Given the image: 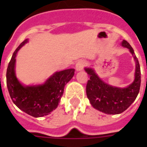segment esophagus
I'll return each mask as SVG.
<instances>
[{"label": "esophagus", "instance_id": "esophagus-1", "mask_svg": "<svg viewBox=\"0 0 147 147\" xmlns=\"http://www.w3.org/2000/svg\"><path fill=\"white\" fill-rule=\"evenodd\" d=\"M84 66H85V62L82 61V60H79L77 62V63L76 64V69L77 71H82L84 69Z\"/></svg>", "mask_w": 147, "mask_h": 147}]
</instances>
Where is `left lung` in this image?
Wrapping results in <instances>:
<instances>
[{
  "mask_svg": "<svg viewBox=\"0 0 147 147\" xmlns=\"http://www.w3.org/2000/svg\"><path fill=\"white\" fill-rule=\"evenodd\" d=\"M121 46L129 49L136 65L134 80L127 87L108 85L99 78L92 68H85V71L90 76L86 85L88 98L92 107L107 114H119L126 111L137 98L140 88V67L134 51L126 40L121 42Z\"/></svg>",
  "mask_w": 147,
  "mask_h": 147,
  "instance_id": "1",
  "label": "left lung"
}]
</instances>
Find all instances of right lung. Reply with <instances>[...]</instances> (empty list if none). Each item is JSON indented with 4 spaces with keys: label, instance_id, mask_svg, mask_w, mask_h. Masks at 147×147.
<instances>
[{
    "label": "right lung",
    "instance_id": "1",
    "mask_svg": "<svg viewBox=\"0 0 147 147\" xmlns=\"http://www.w3.org/2000/svg\"><path fill=\"white\" fill-rule=\"evenodd\" d=\"M28 42V39L24 40L13 54L7 69V86L13 102L18 108L30 116L41 117L58 107L65 85L73 77L75 69L55 71L41 85H23L15 73L16 56L20 48Z\"/></svg>",
    "mask_w": 147,
    "mask_h": 147
}]
</instances>
